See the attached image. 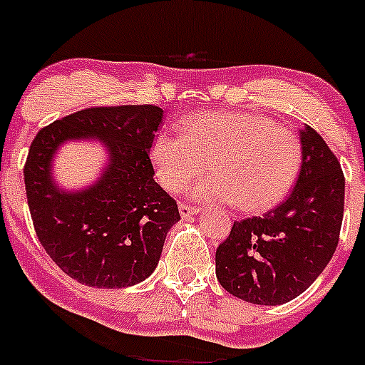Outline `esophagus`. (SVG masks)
I'll use <instances>...</instances> for the list:
<instances>
[{
  "label": "esophagus",
  "instance_id": "esophagus-1",
  "mask_svg": "<svg viewBox=\"0 0 365 365\" xmlns=\"http://www.w3.org/2000/svg\"><path fill=\"white\" fill-rule=\"evenodd\" d=\"M199 212H200V210L197 208V206L186 205V202H180V205H179V213H180V217H182V219H188V217L197 215Z\"/></svg>",
  "mask_w": 365,
  "mask_h": 365
}]
</instances>
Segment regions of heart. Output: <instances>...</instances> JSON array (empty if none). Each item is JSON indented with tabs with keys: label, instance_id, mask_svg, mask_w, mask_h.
Returning <instances> with one entry per match:
<instances>
[{
	"label": "heart",
	"instance_id": "b5f03b06",
	"mask_svg": "<svg viewBox=\"0 0 365 365\" xmlns=\"http://www.w3.org/2000/svg\"><path fill=\"white\" fill-rule=\"evenodd\" d=\"M150 157L159 182L173 193L212 163L213 175L193 185L190 195L260 213L292 192L302 146L292 130L259 113L199 112L182 119L180 135L159 133Z\"/></svg>",
	"mask_w": 365,
	"mask_h": 365
}]
</instances>
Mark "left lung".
Returning <instances> with one entry per match:
<instances>
[{
  "label": "left lung",
  "instance_id": "8db88e82",
  "mask_svg": "<svg viewBox=\"0 0 365 365\" xmlns=\"http://www.w3.org/2000/svg\"><path fill=\"white\" fill-rule=\"evenodd\" d=\"M302 166L282 205L262 217L233 222L217 248L215 275L237 299L279 306L304 293L336 250L344 217L339 159L312 128L300 130Z\"/></svg>",
  "mask_w": 365,
  "mask_h": 365
}]
</instances>
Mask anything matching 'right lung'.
<instances>
[{"label": "right lung", "instance_id": "obj_1", "mask_svg": "<svg viewBox=\"0 0 365 365\" xmlns=\"http://www.w3.org/2000/svg\"><path fill=\"white\" fill-rule=\"evenodd\" d=\"M163 123L153 105L79 110L39 130L25 163V190L39 242L68 277L90 287H128L157 267L177 202L153 180L150 148ZM98 138L109 163L93 185L57 186L51 160L68 140Z\"/></svg>", "mask_w": 365, "mask_h": 365}]
</instances>
